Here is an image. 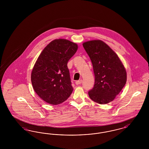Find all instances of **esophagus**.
I'll return each instance as SVG.
<instances>
[{"label": "esophagus", "mask_w": 149, "mask_h": 149, "mask_svg": "<svg viewBox=\"0 0 149 149\" xmlns=\"http://www.w3.org/2000/svg\"><path fill=\"white\" fill-rule=\"evenodd\" d=\"M81 83H82V80H80L77 81L75 82V84H76V85H80V84H81Z\"/></svg>", "instance_id": "obj_1"}]
</instances>
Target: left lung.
<instances>
[{
	"label": "left lung",
	"mask_w": 149,
	"mask_h": 149,
	"mask_svg": "<svg viewBox=\"0 0 149 149\" xmlns=\"http://www.w3.org/2000/svg\"><path fill=\"white\" fill-rule=\"evenodd\" d=\"M83 46L91 60L95 76L94 87L88 92L89 96L97 103L107 104L126 84L125 68L117 55L103 41H89Z\"/></svg>",
	"instance_id": "obj_1"
}]
</instances>
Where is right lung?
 Returning a JSON list of instances; mask_svg holds the SVG:
<instances>
[{
    "mask_svg": "<svg viewBox=\"0 0 149 149\" xmlns=\"http://www.w3.org/2000/svg\"><path fill=\"white\" fill-rule=\"evenodd\" d=\"M78 50L75 43L65 39L48 44L38 57L31 74V81L37 95L46 102L59 104L73 91L67 64Z\"/></svg>",
    "mask_w": 149,
    "mask_h": 149,
    "instance_id": "right-lung-1",
    "label": "right lung"
}]
</instances>
